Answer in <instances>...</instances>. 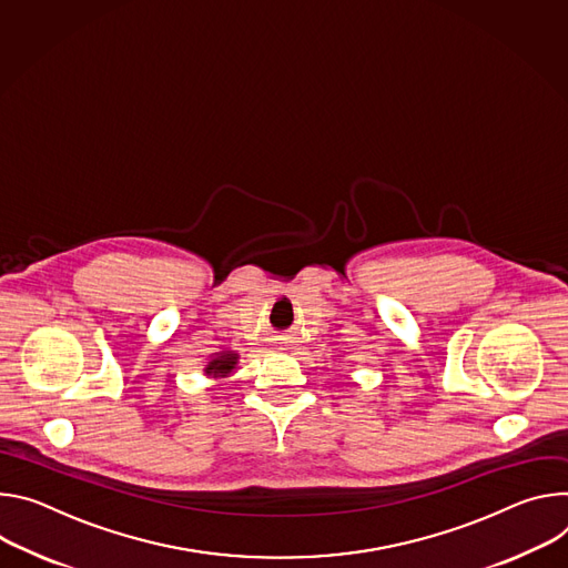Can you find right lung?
Listing matches in <instances>:
<instances>
[{
    "mask_svg": "<svg viewBox=\"0 0 568 568\" xmlns=\"http://www.w3.org/2000/svg\"><path fill=\"white\" fill-rule=\"evenodd\" d=\"M236 365H239L236 352H219L205 363L203 372L205 376H212V379H227V376L236 369Z\"/></svg>",
    "mask_w": 568,
    "mask_h": 568,
    "instance_id": "right-lung-1",
    "label": "right lung"
}]
</instances>
